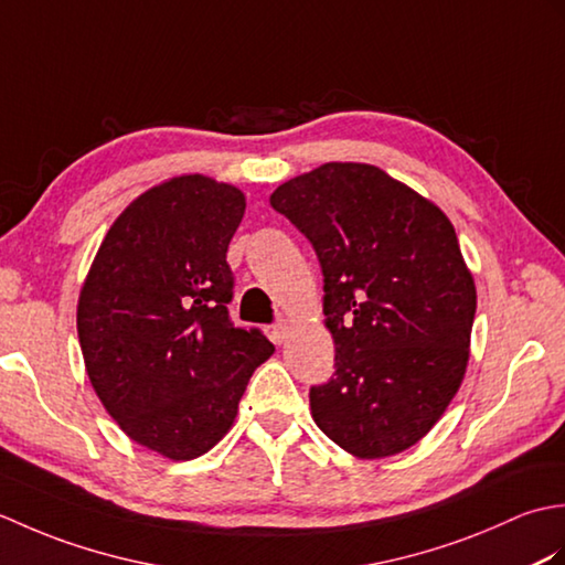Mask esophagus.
Here are the masks:
<instances>
[{
	"label": "esophagus",
	"mask_w": 565,
	"mask_h": 565,
	"mask_svg": "<svg viewBox=\"0 0 565 565\" xmlns=\"http://www.w3.org/2000/svg\"><path fill=\"white\" fill-rule=\"evenodd\" d=\"M289 322H286V320H279V322H276V326L271 328V340L276 342V344H284L286 342V338H289Z\"/></svg>",
	"instance_id": "obj_1"
}]
</instances>
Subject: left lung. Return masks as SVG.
<instances>
[{
  "mask_svg": "<svg viewBox=\"0 0 565 565\" xmlns=\"http://www.w3.org/2000/svg\"><path fill=\"white\" fill-rule=\"evenodd\" d=\"M316 247L334 376L310 413L356 459L423 439L459 393L471 356L476 281L437 203L374 164L326 162L274 189Z\"/></svg>",
  "mask_w": 565,
  "mask_h": 565,
  "instance_id": "left-lung-1",
  "label": "left lung"
}]
</instances>
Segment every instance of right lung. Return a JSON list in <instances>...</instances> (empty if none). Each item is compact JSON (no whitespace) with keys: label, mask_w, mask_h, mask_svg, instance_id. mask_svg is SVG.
<instances>
[{"label":"right lung","mask_w":565,"mask_h":565,"mask_svg":"<svg viewBox=\"0 0 565 565\" xmlns=\"http://www.w3.org/2000/svg\"><path fill=\"white\" fill-rule=\"evenodd\" d=\"M245 194L179 174L121 211L77 301L84 369L116 425L140 447L189 461L218 444L249 376L274 354L259 330L233 328L227 245Z\"/></svg>","instance_id":"obj_1"}]
</instances>
